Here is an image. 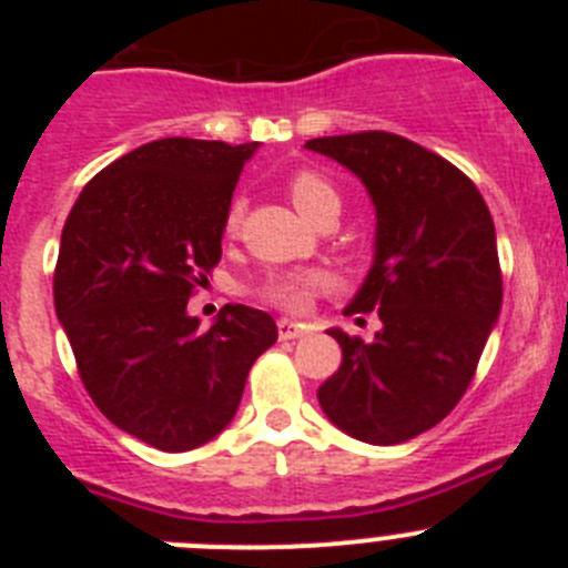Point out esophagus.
<instances>
[{
  "label": "esophagus",
  "instance_id": "1",
  "mask_svg": "<svg viewBox=\"0 0 568 568\" xmlns=\"http://www.w3.org/2000/svg\"><path fill=\"white\" fill-rule=\"evenodd\" d=\"M307 335V327L304 324H295L290 318H281L278 321V338L281 341H295V338H304Z\"/></svg>",
  "mask_w": 568,
  "mask_h": 568
}]
</instances>
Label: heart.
Listing matches in <instances>:
<instances>
[{
	"mask_svg": "<svg viewBox=\"0 0 568 568\" xmlns=\"http://www.w3.org/2000/svg\"><path fill=\"white\" fill-rule=\"evenodd\" d=\"M290 199H293L295 207L301 210V215L313 219L321 207H338V193H335L333 184L318 175L315 170H298V173L290 175L287 182ZM241 210L244 204L233 202L224 215V233L233 235L239 230ZM333 281L327 273H318V270H301V273H273L264 284H261V295L275 304L281 310H290V313H301L307 310L310 298L321 290H327Z\"/></svg>",
	"mask_w": 568,
	"mask_h": 568,
	"instance_id": "heart-1",
	"label": "heart"
}]
</instances>
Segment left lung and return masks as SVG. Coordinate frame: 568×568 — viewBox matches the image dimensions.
Here are the masks:
<instances>
[{"label": "left lung", "mask_w": 568, "mask_h": 568, "mask_svg": "<svg viewBox=\"0 0 568 568\" xmlns=\"http://www.w3.org/2000/svg\"><path fill=\"white\" fill-rule=\"evenodd\" d=\"M361 179L375 207L373 267L346 313L378 310L373 344L329 329L341 366L318 404L341 433L393 446L464 398L498 324V241L478 187L404 135L366 130L304 144Z\"/></svg>", "instance_id": "8db88e82"}]
</instances>
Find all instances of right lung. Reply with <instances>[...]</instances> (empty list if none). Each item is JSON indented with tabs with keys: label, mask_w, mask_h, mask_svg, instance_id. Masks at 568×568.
<instances>
[{
	"label": "right lung",
	"mask_w": 568,
	"mask_h": 568,
	"mask_svg": "<svg viewBox=\"0 0 568 568\" xmlns=\"http://www.w3.org/2000/svg\"><path fill=\"white\" fill-rule=\"evenodd\" d=\"M258 144L159 139L93 175L59 244L53 304L93 404L122 433L187 453L233 420L273 315L227 304L202 329L195 284L222 258L241 168Z\"/></svg>",
	"instance_id": "add662e5"
}]
</instances>
